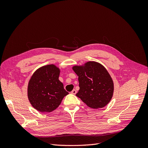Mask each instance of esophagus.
I'll use <instances>...</instances> for the list:
<instances>
[{
    "label": "esophagus",
    "mask_w": 148,
    "mask_h": 148,
    "mask_svg": "<svg viewBox=\"0 0 148 148\" xmlns=\"http://www.w3.org/2000/svg\"><path fill=\"white\" fill-rule=\"evenodd\" d=\"M71 93L72 94V95H76V93H77V90H76V89H73V90L71 92Z\"/></svg>",
    "instance_id": "1"
}]
</instances>
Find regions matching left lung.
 <instances>
[{"label": "left lung", "instance_id": "obj_1", "mask_svg": "<svg viewBox=\"0 0 148 148\" xmlns=\"http://www.w3.org/2000/svg\"><path fill=\"white\" fill-rule=\"evenodd\" d=\"M78 76L77 96L88 107L99 109L109 104L113 96L114 82L105 67L95 61L72 67Z\"/></svg>", "mask_w": 148, "mask_h": 148}]
</instances>
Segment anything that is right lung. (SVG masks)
<instances>
[{"instance_id": "add662e5", "label": "right lung", "mask_w": 148, "mask_h": 148, "mask_svg": "<svg viewBox=\"0 0 148 148\" xmlns=\"http://www.w3.org/2000/svg\"><path fill=\"white\" fill-rule=\"evenodd\" d=\"M60 70L54 64L44 65L36 70L28 82V98L40 112H51L59 106L68 95L59 77Z\"/></svg>"}]
</instances>
